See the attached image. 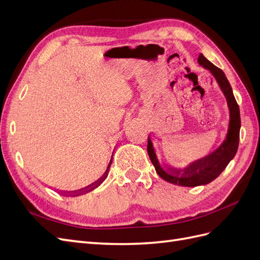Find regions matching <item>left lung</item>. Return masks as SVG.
I'll return each mask as SVG.
<instances>
[{"mask_svg": "<svg viewBox=\"0 0 260 260\" xmlns=\"http://www.w3.org/2000/svg\"><path fill=\"white\" fill-rule=\"evenodd\" d=\"M198 61L201 66L208 69L212 76L215 77L220 89L222 90L226 99L228 107H229L230 120L225 140L216 151L203 157L201 159L191 162L184 169L170 167L164 169V167L160 166L158 159H157L152 140L149 136L147 141V153L149 159L153 162L155 170L158 174V176L172 184L188 187L208 184L221 174L228 166V164L233 159V157L237 154L241 129L240 108L237 101H235L232 88L229 81H228L224 73L221 69L212 64V62H210L203 54H200Z\"/></svg>", "mask_w": 260, "mask_h": 260, "instance_id": "8db88e82", "label": "left lung"}]
</instances>
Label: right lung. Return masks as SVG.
Masks as SVG:
<instances>
[{"label":"right lung","instance_id":"obj_1","mask_svg":"<svg viewBox=\"0 0 260 260\" xmlns=\"http://www.w3.org/2000/svg\"><path fill=\"white\" fill-rule=\"evenodd\" d=\"M112 161H113V158H111V161H109L108 166H107V169H106V171L104 172V175L102 176L99 180H96L95 182H93L92 184H90V185H88V186H85V187H83V188H80V190H78V191H72V192H65V191H64V192H61V194L65 195V196H79V195L85 194V193H88V192H91L92 190H94V188L98 187V186L107 178V175H108L109 168H111Z\"/></svg>","mask_w":260,"mask_h":260}]
</instances>
